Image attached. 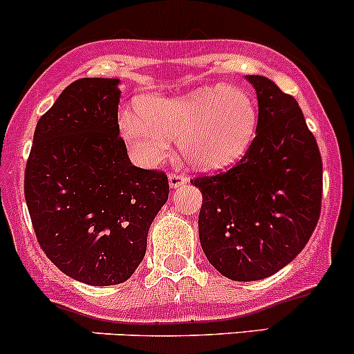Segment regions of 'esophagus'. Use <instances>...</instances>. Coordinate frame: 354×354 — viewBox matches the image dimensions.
<instances>
[{
	"label": "esophagus",
	"instance_id": "34e87169",
	"mask_svg": "<svg viewBox=\"0 0 354 354\" xmlns=\"http://www.w3.org/2000/svg\"><path fill=\"white\" fill-rule=\"evenodd\" d=\"M169 182H170V187L177 189V187H180L182 184H185V182H187V177L182 176V174H169Z\"/></svg>",
	"mask_w": 354,
	"mask_h": 354
}]
</instances>
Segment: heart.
<instances>
[{
	"label": "heart",
	"instance_id": "b5f03b06",
	"mask_svg": "<svg viewBox=\"0 0 354 354\" xmlns=\"http://www.w3.org/2000/svg\"><path fill=\"white\" fill-rule=\"evenodd\" d=\"M140 119L124 114L121 134L143 163L165 158L169 141L180 143L182 156L196 169H221L249 150L257 111L249 92L236 86H204L184 97H153L140 102Z\"/></svg>",
	"mask_w": 354,
	"mask_h": 354
}]
</instances>
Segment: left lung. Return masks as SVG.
Instances as JSON below:
<instances>
[{"label":"left lung","instance_id":"left-lung-1","mask_svg":"<svg viewBox=\"0 0 354 354\" xmlns=\"http://www.w3.org/2000/svg\"><path fill=\"white\" fill-rule=\"evenodd\" d=\"M259 100L256 136L227 172L199 176L204 256L233 281L272 276L307 245L322 207V158L295 97L247 76Z\"/></svg>","mask_w":354,"mask_h":354}]
</instances>
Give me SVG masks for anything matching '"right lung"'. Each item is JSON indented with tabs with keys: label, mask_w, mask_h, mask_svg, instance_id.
I'll return each mask as SVG.
<instances>
[{
	"label": "right lung",
	"mask_w": 354,
	"mask_h": 354,
	"mask_svg": "<svg viewBox=\"0 0 354 354\" xmlns=\"http://www.w3.org/2000/svg\"><path fill=\"white\" fill-rule=\"evenodd\" d=\"M119 80L80 78L39 119L25 167L35 236L76 281L111 286L131 278L147 252L169 178L134 167L119 136Z\"/></svg>",
	"instance_id": "1"
}]
</instances>
